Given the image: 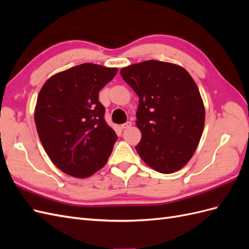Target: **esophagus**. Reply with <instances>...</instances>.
<instances>
[{
    "label": "esophagus",
    "instance_id": "obj_1",
    "mask_svg": "<svg viewBox=\"0 0 249 249\" xmlns=\"http://www.w3.org/2000/svg\"><path fill=\"white\" fill-rule=\"evenodd\" d=\"M132 125V123L131 122H126L125 124H122L120 126H122V129H127V127H130Z\"/></svg>",
    "mask_w": 249,
    "mask_h": 249
}]
</instances>
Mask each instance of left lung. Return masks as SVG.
Listing matches in <instances>:
<instances>
[{
	"label": "left lung",
	"instance_id": "left-lung-1",
	"mask_svg": "<svg viewBox=\"0 0 249 249\" xmlns=\"http://www.w3.org/2000/svg\"><path fill=\"white\" fill-rule=\"evenodd\" d=\"M123 79L139 97L136 124L141 159L161 173L183 168L205 126V106L192 77L182 66L147 60L124 67Z\"/></svg>",
	"mask_w": 249,
	"mask_h": 249
}]
</instances>
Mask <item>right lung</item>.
<instances>
[{
  "mask_svg": "<svg viewBox=\"0 0 249 249\" xmlns=\"http://www.w3.org/2000/svg\"><path fill=\"white\" fill-rule=\"evenodd\" d=\"M117 69L83 63L52 76L40 89L34 112L37 133L55 166L74 178L106 165L117 136L105 120L100 90Z\"/></svg>",
  "mask_w": 249,
  "mask_h": 249,
  "instance_id": "right-lung-1",
  "label": "right lung"
}]
</instances>
